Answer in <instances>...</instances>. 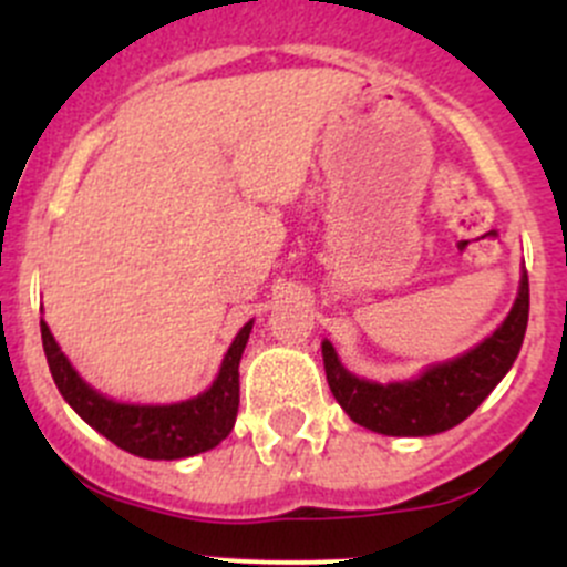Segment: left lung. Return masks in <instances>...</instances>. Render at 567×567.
<instances>
[{
    "instance_id": "obj_1",
    "label": "left lung",
    "mask_w": 567,
    "mask_h": 567,
    "mask_svg": "<svg viewBox=\"0 0 567 567\" xmlns=\"http://www.w3.org/2000/svg\"><path fill=\"white\" fill-rule=\"evenodd\" d=\"M529 320V279L522 277L518 299L505 323L458 359L433 364L420 379L373 384L348 373L331 342L323 340L329 390L357 425L384 436H433L466 420L505 379L522 351Z\"/></svg>"
}]
</instances>
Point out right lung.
Here are the masks:
<instances>
[{"label": "right lung", "mask_w": 567, "mask_h": 567, "mask_svg": "<svg viewBox=\"0 0 567 567\" xmlns=\"http://www.w3.org/2000/svg\"><path fill=\"white\" fill-rule=\"evenodd\" d=\"M251 320L227 348L225 362L210 390L173 405H131L114 403L79 379L76 370L60 351L45 320H40V337L49 359V370L62 398L90 427L117 444L120 450L151 461H175L214 450L230 436L238 414V364L247 348Z\"/></svg>", "instance_id": "obj_1"}]
</instances>
